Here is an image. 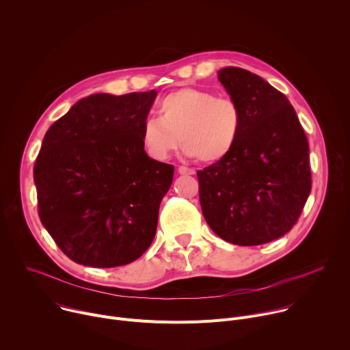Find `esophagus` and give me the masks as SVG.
<instances>
[{"mask_svg":"<svg viewBox=\"0 0 350 350\" xmlns=\"http://www.w3.org/2000/svg\"><path fill=\"white\" fill-rule=\"evenodd\" d=\"M178 173L180 174H195V170L189 169V167H185V166H180L178 167Z\"/></svg>","mask_w":350,"mask_h":350,"instance_id":"esophagus-1","label":"esophagus"}]
</instances>
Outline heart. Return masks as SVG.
<instances>
[{
    "instance_id": "obj_1",
    "label": "heart",
    "mask_w": 350,
    "mask_h": 350,
    "mask_svg": "<svg viewBox=\"0 0 350 350\" xmlns=\"http://www.w3.org/2000/svg\"><path fill=\"white\" fill-rule=\"evenodd\" d=\"M158 116L148 118L141 127L145 151L157 161L167 159L180 138L187 157L205 163L220 162L232 152L243 124L235 99L188 87L163 96Z\"/></svg>"
}]
</instances>
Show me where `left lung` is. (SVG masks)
Here are the masks:
<instances>
[{"label":"left lung","mask_w":350,"mask_h":350,"mask_svg":"<svg viewBox=\"0 0 350 350\" xmlns=\"http://www.w3.org/2000/svg\"><path fill=\"white\" fill-rule=\"evenodd\" d=\"M217 76L243 124L232 152L196 172L199 201L221 239L262 245L285 235L304 211L312 189L308 138L288 98L260 76L234 66Z\"/></svg>","instance_id":"8db88e82"}]
</instances>
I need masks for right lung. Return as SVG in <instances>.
<instances>
[{
  "instance_id": "add662e5",
  "label": "right lung",
  "mask_w": 350,
  "mask_h": 350,
  "mask_svg": "<svg viewBox=\"0 0 350 350\" xmlns=\"http://www.w3.org/2000/svg\"><path fill=\"white\" fill-rule=\"evenodd\" d=\"M157 94H92L44 135L33 170L38 216L79 265H129L155 238L174 173L149 158L141 141Z\"/></svg>"
}]
</instances>
